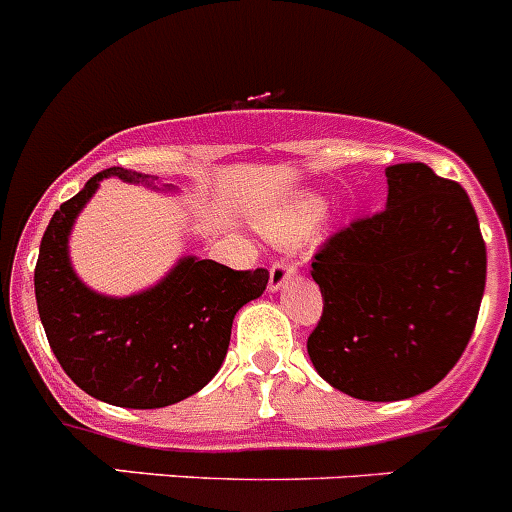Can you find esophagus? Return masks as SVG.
<instances>
[{
	"mask_svg": "<svg viewBox=\"0 0 512 512\" xmlns=\"http://www.w3.org/2000/svg\"><path fill=\"white\" fill-rule=\"evenodd\" d=\"M298 272V262L288 260V257H280V260L272 262L270 267V290H280L290 278Z\"/></svg>",
	"mask_w": 512,
	"mask_h": 512,
	"instance_id": "esophagus-1",
	"label": "esophagus"
}]
</instances>
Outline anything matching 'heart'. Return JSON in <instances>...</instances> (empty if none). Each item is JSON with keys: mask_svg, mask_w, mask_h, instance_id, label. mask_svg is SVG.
I'll use <instances>...</instances> for the list:
<instances>
[{"mask_svg": "<svg viewBox=\"0 0 512 512\" xmlns=\"http://www.w3.org/2000/svg\"><path fill=\"white\" fill-rule=\"evenodd\" d=\"M321 212L323 204L318 202V199H308V202H300L298 207L290 214H285L283 219H278L270 229L278 234V237H298V234L308 232V229L318 222Z\"/></svg>", "mask_w": 512, "mask_h": 512, "instance_id": "1", "label": "heart"}]
</instances>
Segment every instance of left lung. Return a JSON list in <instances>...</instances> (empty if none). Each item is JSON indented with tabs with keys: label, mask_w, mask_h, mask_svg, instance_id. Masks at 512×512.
I'll return each instance as SVG.
<instances>
[{
	"label": "left lung",
	"mask_w": 512,
	"mask_h": 512,
	"mask_svg": "<svg viewBox=\"0 0 512 512\" xmlns=\"http://www.w3.org/2000/svg\"><path fill=\"white\" fill-rule=\"evenodd\" d=\"M389 202L328 234L310 275L323 313L308 356L331 386L364 401L432 389L470 343L487 252L475 207L427 164L386 169Z\"/></svg>",
	"instance_id": "8db88e82"
}]
</instances>
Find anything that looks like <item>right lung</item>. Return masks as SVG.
I'll use <instances>...</instances> for the list:
<instances>
[{
    "mask_svg": "<svg viewBox=\"0 0 512 512\" xmlns=\"http://www.w3.org/2000/svg\"><path fill=\"white\" fill-rule=\"evenodd\" d=\"M111 174L146 179L113 166L60 204L35 265L37 310L62 371L85 394L113 407H169L212 381L227 356L234 315L260 298L270 272L186 257L148 293L121 300L90 293L68 262V232L98 181Z\"/></svg>",
    "mask_w": 512,
    "mask_h": 512,
    "instance_id": "add662e5",
    "label": "right lung"
}]
</instances>
